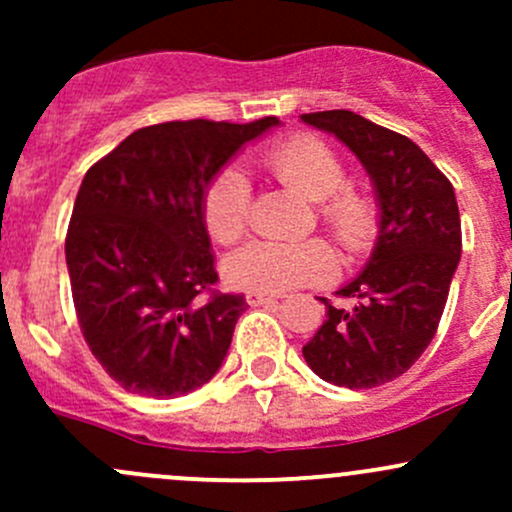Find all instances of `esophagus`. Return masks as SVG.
Returning a JSON list of instances; mask_svg holds the SVG:
<instances>
[{"instance_id":"esophagus-1","label":"esophagus","mask_w":512,"mask_h":512,"mask_svg":"<svg viewBox=\"0 0 512 512\" xmlns=\"http://www.w3.org/2000/svg\"><path fill=\"white\" fill-rule=\"evenodd\" d=\"M247 304L250 307H260V304H270L275 302V294H267V292H255V289H250V292L245 294Z\"/></svg>"}]
</instances>
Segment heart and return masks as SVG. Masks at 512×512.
Wrapping results in <instances>:
<instances>
[{"mask_svg": "<svg viewBox=\"0 0 512 512\" xmlns=\"http://www.w3.org/2000/svg\"><path fill=\"white\" fill-rule=\"evenodd\" d=\"M262 165L277 183L317 205L322 225L349 255L371 250L379 232V215L369 195L344 188L347 170L327 143L294 136L267 148ZM203 223L223 245L240 240L250 225V183L235 165L213 175L203 193ZM339 270L337 252L327 240L250 242L225 257L223 272L232 287L280 294L285 289L322 285Z\"/></svg>", "mask_w": 512, "mask_h": 512, "instance_id": "1", "label": "heart"}]
</instances>
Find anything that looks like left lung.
I'll list each match as a JSON object with an SVG mask.
<instances>
[{"instance_id":"1","label":"left lung","mask_w":512,"mask_h":512,"mask_svg":"<svg viewBox=\"0 0 512 512\" xmlns=\"http://www.w3.org/2000/svg\"><path fill=\"white\" fill-rule=\"evenodd\" d=\"M304 123L337 136L369 173L379 200V237L369 262L327 307L302 347L319 379L374 389L399 379L426 352L441 322L461 260V215L453 185L411 138L354 111L304 113Z\"/></svg>"}]
</instances>
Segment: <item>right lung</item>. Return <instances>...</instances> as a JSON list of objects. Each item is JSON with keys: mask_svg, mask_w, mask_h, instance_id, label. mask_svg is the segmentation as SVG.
<instances>
[{"mask_svg": "<svg viewBox=\"0 0 512 512\" xmlns=\"http://www.w3.org/2000/svg\"><path fill=\"white\" fill-rule=\"evenodd\" d=\"M277 123L138 128L84 175L66 232L71 294L91 354L131 394L175 399L223 366L247 302L215 289L203 193Z\"/></svg>", "mask_w": 512, "mask_h": 512, "instance_id": "right-lung-1", "label": "right lung"}]
</instances>
